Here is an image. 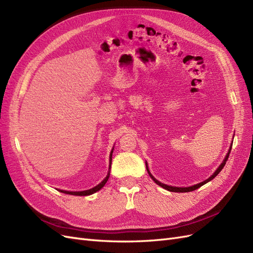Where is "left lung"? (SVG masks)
I'll return each instance as SVG.
<instances>
[{
    "instance_id": "8db88e82",
    "label": "left lung",
    "mask_w": 253,
    "mask_h": 253,
    "mask_svg": "<svg viewBox=\"0 0 253 253\" xmlns=\"http://www.w3.org/2000/svg\"><path fill=\"white\" fill-rule=\"evenodd\" d=\"M230 151H231V147H230V149H229V152H228V154L226 155V157H225V159H224V162L221 163V165L217 168V170L213 173V175H211L210 177L208 178V179H206L205 181H203V182H200V183H197V185H194V186H192V187H188V188H178V187H171V186H168V185H165V183H162L160 181H158L156 178H154L152 176V174L150 173V171H149V169H148V165H147V163H145V167H147V171H148V173H149V175L151 176V178L154 180L158 186H160V187H163L164 189H166V190H168V191H171V192H191V191H194V190H196V189H198V188H201L202 186H204L205 183H207L208 181H210V180H212L214 177H215V176L223 170V168L225 167V165H226V162L228 160V157H229V154H230Z\"/></svg>"
}]
</instances>
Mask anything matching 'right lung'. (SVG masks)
<instances>
[{"mask_svg":"<svg viewBox=\"0 0 253 253\" xmlns=\"http://www.w3.org/2000/svg\"><path fill=\"white\" fill-rule=\"evenodd\" d=\"M112 154H113V150H112L111 154H110V169H111V164H112ZM109 177H110V173H109L108 175H106V177H105L100 183H99V185H97L96 187L91 188V189H89V190L80 191V192H72V191H63V190H60V192L65 193V194H70V195H77V196H86V195H90V194H93V193L97 192V191L100 190V189L105 185L106 181H108Z\"/></svg>","mask_w":253,"mask_h":253,"instance_id":"1","label":"right lung"}]
</instances>
